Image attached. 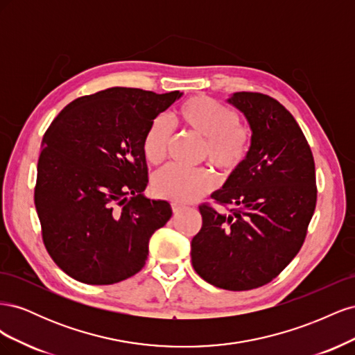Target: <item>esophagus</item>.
Segmentation results:
<instances>
[{
    "label": "esophagus",
    "mask_w": 355,
    "mask_h": 355,
    "mask_svg": "<svg viewBox=\"0 0 355 355\" xmlns=\"http://www.w3.org/2000/svg\"><path fill=\"white\" fill-rule=\"evenodd\" d=\"M171 210H173L175 214H178V213L184 210V206H182V204H179V202H173V204H171Z\"/></svg>",
    "instance_id": "1"
}]
</instances>
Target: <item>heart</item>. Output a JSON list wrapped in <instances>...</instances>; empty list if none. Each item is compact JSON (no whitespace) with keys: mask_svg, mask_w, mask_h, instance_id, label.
Instances as JSON below:
<instances>
[{"mask_svg":"<svg viewBox=\"0 0 355 355\" xmlns=\"http://www.w3.org/2000/svg\"><path fill=\"white\" fill-rule=\"evenodd\" d=\"M179 123L189 132L204 139V157L230 175L249 155L252 132L227 105L207 96L188 99L178 111ZM171 142V125L164 116H157L144 135L142 149L148 163L164 161ZM216 187V179L206 168L188 170L168 166L153 179V191L158 198L175 202H192L209 194Z\"/></svg>","mask_w":355,"mask_h":355,"instance_id":"obj_1","label":"heart"}]
</instances>
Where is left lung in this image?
Masks as SVG:
<instances>
[{
  "mask_svg": "<svg viewBox=\"0 0 355 355\" xmlns=\"http://www.w3.org/2000/svg\"><path fill=\"white\" fill-rule=\"evenodd\" d=\"M228 102L250 125V151L211 194L230 213L200 206L202 227L191 241V261L202 280L240 292L272 282L292 262L315 210L317 187L311 148L280 102L252 92Z\"/></svg>",
  "mask_w": 355,
  "mask_h": 355,
  "instance_id": "8db88e82",
  "label": "left lung"
}]
</instances>
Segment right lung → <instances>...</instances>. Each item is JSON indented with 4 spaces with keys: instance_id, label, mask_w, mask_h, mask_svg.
I'll return each mask as SVG.
<instances>
[{
    "instance_id": "add662e5",
    "label": "right lung",
    "mask_w": 355,
    "mask_h": 355,
    "mask_svg": "<svg viewBox=\"0 0 355 355\" xmlns=\"http://www.w3.org/2000/svg\"><path fill=\"white\" fill-rule=\"evenodd\" d=\"M180 96L111 87L75 99L47 128L35 209L49 254L73 280L114 284L144 268L149 239L171 218V207L144 196L142 141Z\"/></svg>"
}]
</instances>
